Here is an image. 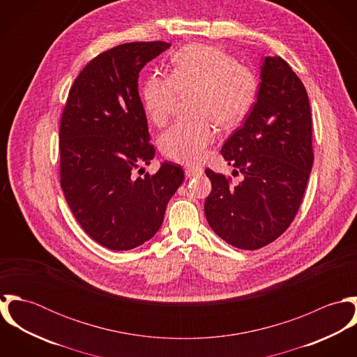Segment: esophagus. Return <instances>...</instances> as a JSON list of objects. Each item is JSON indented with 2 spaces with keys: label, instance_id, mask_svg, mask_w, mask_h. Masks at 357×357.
<instances>
[{
  "label": "esophagus",
  "instance_id": "1",
  "mask_svg": "<svg viewBox=\"0 0 357 357\" xmlns=\"http://www.w3.org/2000/svg\"><path fill=\"white\" fill-rule=\"evenodd\" d=\"M204 173V170L201 167H190V169H185V176L188 178H192V177H198Z\"/></svg>",
  "mask_w": 357,
  "mask_h": 357
}]
</instances>
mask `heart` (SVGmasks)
Segmentation results:
<instances>
[{"instance_id": "1", "label": "heart", "mask_w": 357, "mask_h": 357, "mask_svg": "<svg viewBox=\"0 0 357 357\" xmlns=\"http://www.w3.org/2000/svg\"><path fill=\"white\" fill-rule=\"evenodd\" d=\"M259 91L255 71L227 52L191 44L176 53L169 77L153 74L142 86V104L156 126L165 125L180 95L195 93V121L170 126L159 139L163 155L177 163L198 165L222 129L241 125L253 109Z\"/></svg>"}]
</instances>
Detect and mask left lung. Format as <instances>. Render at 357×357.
<instances>
[{
  "label": "left lung",
  "instance_id": "obj_1",
  "mask_svg": "<svg viewBox=\"0 0 357 357\" xmlns=\"http://www.w3.org/2000/svg\"><path fill=\"white\" fill-rule=\"evenodd\" d=\"M221 153L245 178L232 185L231 177L204 170L211 181L206 220L234 248L261 249L293 222L313 163L307 93L282 57L264 59L255 107Z\"/></svg>",
  "mask_w": 357,
  "mask_h": 357
}]
</instances>
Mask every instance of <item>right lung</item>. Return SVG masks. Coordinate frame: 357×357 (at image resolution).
Masks as SVG:
<instances>
[{
  "label": "right lung",
  "mask_w": 357,
  "mask_h": 357,
  "mask_svg": "<svg viewBox=\"0 0 357 357\" xmlns=\"http://www.w3.org/2000/svg\"><path fill=\"white\" fill-rule=\"evenodd\" d=\"M169 47L165 41L129 43L98 54L71 85L60 118L59 173L66 201L82 229L111 250L150 241L184 180L181 166L172 162L153 176L135 174L155 155L139 74Z\"/></svg>",
  "instance_id": "obj_1"
}]
</instances>
